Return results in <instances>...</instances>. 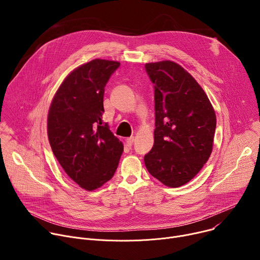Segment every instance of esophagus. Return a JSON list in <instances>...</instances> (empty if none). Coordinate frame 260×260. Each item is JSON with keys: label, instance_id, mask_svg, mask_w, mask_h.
<instances>
[{"label": "esophagus", "instance_id": "esophagus-1", "mask_svg": "<svg viewBox=\"0 0 260 260\" xmlns=\"http://www.w3.org/2000/svg\"><path fill=\"white\" fill-rule=\"evenodd\" d=\"M134 137H131V138H127L126 140H125V142H126V145L128 146V147H132V145H133V143H134Z\"/></svg>", "mask_w": 260, "mask_h": 260}]
</instances>
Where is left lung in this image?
<instances>
[{
  "instance_id": "left-lung-1",
  "label": "left lung",
  "mask_w": 260,
  "mask_h": 260,
  "mask_svg": "<svg viewBox=\"0 0 260 260\" xmlns=\"http://www.w3.org/2000/svg\"><path fill=\"white\" fill-rule=\"evenodd\" d=\"M154 84V144L145 166L168 187L188 183L208 161L216 129L214 108L197 80L171 60L148 62Z\"/></svg>"
}]
</instances>
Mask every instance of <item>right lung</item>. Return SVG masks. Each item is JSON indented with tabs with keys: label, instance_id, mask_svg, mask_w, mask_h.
<instances>
[{
	"label": "right lung",
	"instance_id": "obj_1",
	"mask_svg": "<svg viewBox=\"0 0 260 260\" xmlns=\"http://www.w3.org/2000/svg\"><path fill=\"white\" fill-rule=\"evenodd\" d=\"M119 66L95 58L73 70L48 111L52 152L67 175L88 191L113 177L123 151L121 141L103 122L105 86Z\"/></svg>",
	"mask_w": 260,
	"mask_h": 260
}]
</instances>
